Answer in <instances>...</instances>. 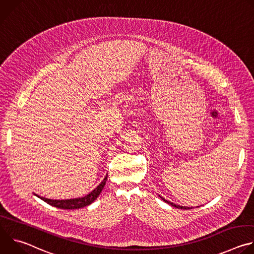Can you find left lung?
I'll return each mask as SVG.
<instances>
[{"instance_id": "left-lung-1", "label": "left lung", "mask_w": 254, "mask_h": 254, "mask_svg": "<svg viewBox=\"0 0 254 254\" xmlns=\"http://www.w3.org/2000/svg\"><path fill=\"white\" fill-rule=\"evenodd\" d=\"M161 197V196H160ZM161 199L162 200H164L165 202H167L168 204H170V205H172V206H174V207H176V208H178V209H184V210H188V209H192V207L190 208V207H186V206H180V205H176V204H174V203H172V202H170V201H167L165 198H163V197H161Z\"/></svg>"}]
</instances>
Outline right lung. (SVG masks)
<instances>
[{
  "instance_id": "obj_1",
  "label": "right lung",
  "mask_w": 254,
  "mask_h": 254,
  "mask_svg": "<svg viewBox=\"0 0 254 254\" xmlns=\"http://www.w3.org/2000/svg\"><path fill=\"white\" fill-rule=\"evenodd\" d=\"M107 180V176H105V178L103 179L102 182L92 191L90 192L88 195L81 197V198H74V199H67V200H53V199H48V198H44V197H40L38 195H36L37 197H39L40 199H42L44 202L48 203L51 206H54L56 208H60V209H79V208H83L85 206L90 205L92 202H94V200H96V198L99 196V194L101 193L105 183Z\"/></svg>"
}]
</instances>
